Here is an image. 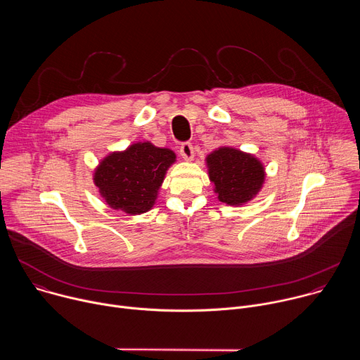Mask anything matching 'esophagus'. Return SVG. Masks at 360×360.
Masks as SVG:
<instances>
[{
  "label": "esophagus",
  "instance_id": "1",
  "mask_svg": "<svg viewBox=\"0 0 360 360\" xmlns=\"http://www.w3.org/2000/svg\"><path fill=\"white\" fill-rule=\"evenodd\" d=\"M181 155L186 161L193 160V146L191 142H182L181 143Z\"/></svg>",
  "mask_w": 360,
  "mask_h": 360
}]
</instances>
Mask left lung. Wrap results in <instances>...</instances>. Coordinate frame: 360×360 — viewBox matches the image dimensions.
<instances>
[{
  "mask_svg": "<svg viewBox=\"0 0 360 360\" xmlns=\"http://www.w3.org/2000/svg\"><path fill=\"white\" fill-rule=\"evenodd\" d=\"M210 179L218 199L228 205H242L262 188L265 169L255 157L233 148H219L207 158Z\"/></svg>",
  "mask_w": 360,
  "mask_h": 360,
  "instance_id": "8db88e82",
  "label": "left lung"
}]
</instances>
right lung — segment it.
Segmentation results:
<instances>
[{
  "label": "right lung",
  "mask_w": 360,
  "mask_h": 360,
  "mask_svg": "<svg viewBox=\"0 0 360 360\" xmlns=\"http://www.w3.org/2000/svg\"><path fill=\"white\" fill-rule=\"evenodd\" d=\"M174 162L175 153L171 149L138 142L102 161L94 182L111 208L131 215L143 214L155 203L167 169Z\"/></svg>",
  "instance_id": "right-lung-1"
}]
</instances>
